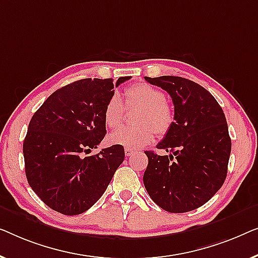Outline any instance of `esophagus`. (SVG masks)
<instances>
[{
	"label": "esophagus",
	"mask_w": 258,
	"mask_h": 258,
	"mask_svg": "<svg viewBox=\"0 0 258 258\" xmlns=\"http://www.w3.org/2000/svg\"><path fill=\"white\" fill-rule=\"evenodd\" d=\"M134 154V151L132 148H125V155L126 157H131V155Z\"/></svg>",
	"instance_id": "esophagus-1"
}]
</instances>
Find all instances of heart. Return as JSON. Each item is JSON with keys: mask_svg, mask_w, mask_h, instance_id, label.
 Wrapping results in <instances>:
<instances>
[{"mask_svg": "<svg viewBox=\"0 0 258 258\" xmlns=\"http://www.w3.org/2000/svg\"><path fill=\"white\" fill-rule=\"evenodd\" d=\"M125 106L141 108L138 115V127H121L108 137L112 145L126 148H141L152 143L158 134H166L174 122V113L166 101L165 93L160 89L148 84L137 83L125 90V104L118 94L107 100L104 108V122L107 127L115 128L122 122Z\"/></svg>", "mask_w": 258, "mask_h": 258, "instance_id": "obj_1", "label": "heart"}]
</instances>
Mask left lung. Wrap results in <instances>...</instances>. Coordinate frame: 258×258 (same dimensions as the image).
Segmentation results:
<instances>
[{"mask_svg":"<svg viewBox=\"0 0 258 258\" xmlns=\"http://www.w3.org/2000/svg\"><path fill=\"white\" fill-rule=\"evenodd\" d=\"M145 79L168 92L174 104L173 126L157 145L169 155L145 152V188L166 212H190L208 202L226 180L231 151L226 115L198 83L175 76Z\"/></svg>","mask_w":258,"mask_h":258,"instance_id":"left-lung-1","label":"left lung"}]
</instances>
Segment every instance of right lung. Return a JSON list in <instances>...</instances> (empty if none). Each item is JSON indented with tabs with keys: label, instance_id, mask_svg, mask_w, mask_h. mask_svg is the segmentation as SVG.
Returning <instances> with one entry per match:
<instances>
[{
	"label": "right lung",
	"instance_id": "add662e5",
	"mask_svg": "<svg viewBox=\"0 0 258 258\" xmlns=\"http://www.w3.org/2000/svg\"><path fill=\"white\" fill-rule=\"evenodd\" d=\"M131 77L86 78L58 89L32 115L23 143L25 175L50 208L78 215L96 203L124 161L122 146L97 148L106 134L104 108Z\"/></svg>",
	"mask_w": 258,
	"mask_h": 258
}]
</instances>
